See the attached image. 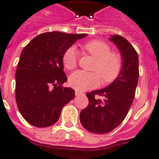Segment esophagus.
Listing matches in <instances>:
<instances>
[{"label": "esophagus", "instance_id": "34e87169", "mask_svg": "<svg viewBox=\"0 0 159 159\" xmlns=\"http://www.w3.org/2000/svg\"><path fill=\"white\" fill-rule=\"evenodd\" d=\"M80 94H81V92H79V91H78V90H76V91H75V95L78 96V95H80Z\"/></svg>", "mask_w": 159, "mask_h": 159}]
</instances>
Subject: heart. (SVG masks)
<instances>
[{
    "instance_id": "b5f03b06",
    "label": "heart",
    "mask_w": 159,
    "mask_h": 159,
    "mask_svg": "<svg viewBox=\"0 0 159 159\" xmlns=\"http://www.w3.org/2000/svg\"><path fill=\"white\" fill-rule=\"evenodd\" d=\"M83 48L96 60L93 73L78 70L69 78V84L78 91H85L98 86L102 77L103 82L111 83L116 79L123 66L122 57L120 54L111 52V48L101 40H92L83 45ZM78 54L76 48L71 47L64 53L62 62L66 69L72 70L78 64Z\"/></svg>"
}]
</instances>
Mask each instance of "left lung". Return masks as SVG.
Returning <instances> with one entry per match:
<instances>
[{
  "label": "left lung",
  "mask_w": 159,
  "mask_h": 159,
  "mask_svg": "<svg viewBox=\"0 0 159 159\" xmlns=\"http://www.w3.org/2000/svg\"><path fill=\"white\" fill-rule=\"evenodd\" d=\"M109 40L120 51L122 70L108 86L86 93L89 104L80 113L83 128L96 134L110 132L123 122L132 104L138 84L139 57L135 50L120 35H111Z\"/></svg>",
  "instance_id": "1"
}]
</instances>
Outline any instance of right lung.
Segmentation results:
<instances>
[{
    "label": "right lung",
    "mask_w": 159,
    "mask_h": 159,
    "mask_svg": "<svg viewBox=\"0 0 159 159\" xmlns=\"http://www.w3.org/2000/svg\"><path fill=\"white\" fill-rule=\"evenodd\" d=\"M85 36L45 32L24 48L15 75L16 100L20 112L30 124L37 128L55 124L62 108L75 97L73 89L62 86L67 81L62 58L67 49Z\"/></svg>",
    "instance_id": "right-lung-1"
}]
</instances>
